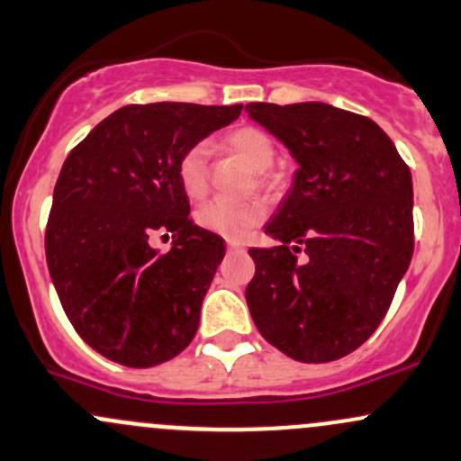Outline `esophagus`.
Instances as JSON below:
<instances>
[{
  "mask_svg": "<svg viewBox=\"0 0 461 461\" xmlns=\"http://www.w3.org/2000/svg\"><path fill=\"white\" fill-rule=\"evenodd\" d=\"M227 249L230 251H245V245L240 240H227Z\"/></svg>",
  "mask_w": 461,
  "mask_h": 461,
  "instance_id": "1",
  "label": "esophagus"
}]
</instances>
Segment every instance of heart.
<instances>
[{"label":"heart","mask_w":461,"mask_h":461,"mask_svg":"<svg viewBox=\"0 0 461 461\" xmlns=\"http://www.w3.org/2000/svg\"><path fill=\"white\" fill-rule=\"evenodd\" d=\"M222 149L234 157H239L245 166L256 170V185L265 190L267 194H277L285 190L286 176L282 170L273 168L276 159V141L267 131L254 124H240L236 129L227 131L221 140ZM176 176L184 188L185 196L199 201L207 194L210 179H207V146L194 144L181 155L176 166ZM267 205L260 199L240 201H210L196 212V222L212 234H219L222 239H240L251 227L265 221Z\"/></svg>","instance_id":"1"}]
</instances>
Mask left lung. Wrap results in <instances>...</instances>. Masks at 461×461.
<instances>
[{
    "label": "left lung",
    "mask_w": 461,
    "mask_h": 461,
    "mask_svg": "<svg viewBox=\"0 0 461 461\" xmlns=\"http://www.w3.org/2000/svg\"><path fill=\"white\" fill-rule=\"evenodd\" d=\"M300 164L265 234L249 249L245 297L260 335L302 363H328L366 343L413 256V184L385 131L326 103H249Z\"/></svg>",
    "instance_id": "8db88e82"
}]
</instances>
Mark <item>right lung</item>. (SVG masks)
I'll return each mask as SVG.
<instances>
[{
    "instance_id": "add662e5",
    "label": "right lung",
    "mask_w": 461,
    "mask_h": 461,
    "mask_svg": "<svg viewBox=\"0 0 461 461\" xmlns=\"http://www.w3.org/2000/svg\"><path fill=\"white\" fill-rule=\"evenodd\" d=\"M240 111L242 104H129L65 159L45 258L68 320L111 361L153 367L194 339L225 240L190 221L176 166ZM159 233L176 239L166 255L149 245Z\"/></svg>"
}]
</instances>
